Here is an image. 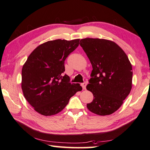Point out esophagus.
<instances>
[{"instance_id":"34e87169","label":"esophagus","mask_w":150,"mask_h":150,"mask_svg":"<svg viewBox=\"0 0 150 150\" xmlns=\"http://www.w3.org/2000/svg\"><path fill=\"white\" fill-rule=\"evenodd\" d=\"M82 88H83V89H85V88H86V85H87V83L86 82H84V83H81V84Z\"/></svg>"}]
</instances>
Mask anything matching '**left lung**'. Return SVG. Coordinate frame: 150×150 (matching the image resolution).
Returning <instances> with one entry per match:
<instances>
[{
  "mask_svg": "<svg viewBox=\"0 0 150 150\" xmlns=\"http://www.w3.org/2000/svg\"><path fill=\"white\" fill-rule=\"evenodd\" d=\"M93 67L87 89L94 96L87 103L91 112L111 115L120 108L132 87V65L124 50L115 42L85 38L79 42Z\"/></svg>",
  "mask_w": 150,
  "mask_h": 150,
  "instance_id": "left-lung-1",
  "label": "left lung"
}]
</instances>
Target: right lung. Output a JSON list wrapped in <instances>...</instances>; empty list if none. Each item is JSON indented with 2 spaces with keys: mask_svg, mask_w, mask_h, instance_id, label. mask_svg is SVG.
Here are the masks:
<instances>
[{
  "mask_svg": "<svg viewBox=\"0 0 150 150\" xmlns=\"http://www.w3.org/2000/svg\"><path fill=\"white\" fill-rule=\"evenodd\" d=\"M79 39H56L38 46L30 54L22 69L24 96L35 111L44 116L57 114L82 87L70 83L65 61L79 45Z\"/></svg>",
  "mask_w": 150,
  "mask_h": 150,
  "instance_id": "add662e5",
  "label": "right lung"
}]
</instances>
